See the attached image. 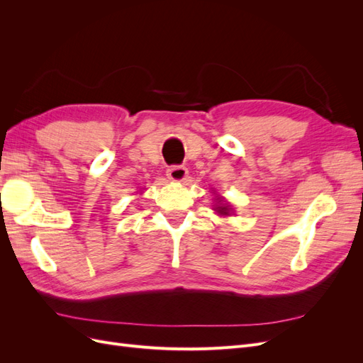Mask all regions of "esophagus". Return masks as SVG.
Here are the masks:
<instances>
[{"mask_svg":"<svg viewBox=\"0 0 363 363\" xmlns=\"http://www.w3.org/2000/svg\"><path fill=\"white\" fill-rule=\"evenodd\" d=\"M168 179L172 182H184L186 177H188V168L180 167V164H175V167H171L167 171Z\"/></svg>","mask_w":363,"mask_h":363,"instance_id":"esophagus-1","label":"esophagus"}]
</instances>
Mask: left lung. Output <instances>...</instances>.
Wrapping results in <instances>:
<instances>
[{
  "instance_id": "obj_1",
  "label": "left lung",
  "mask_w": 363,
  "mask_h": 363,
  "mask_svg": "<svg viewBox=\"0 0 363 363\" xmlns=\"http://www.w3.org/2000/svg\"><path fill=\"white\" fill-rule=\"evenodd\" d=\"M216 200H218L219 204H216L215 212H218L219 215H223V216H228L230 213L233 212V211H232V206H230L228 203H225L224 205L222 204V203L224 202L223 196H216Z\"/></svg>"
}]
</instances>
